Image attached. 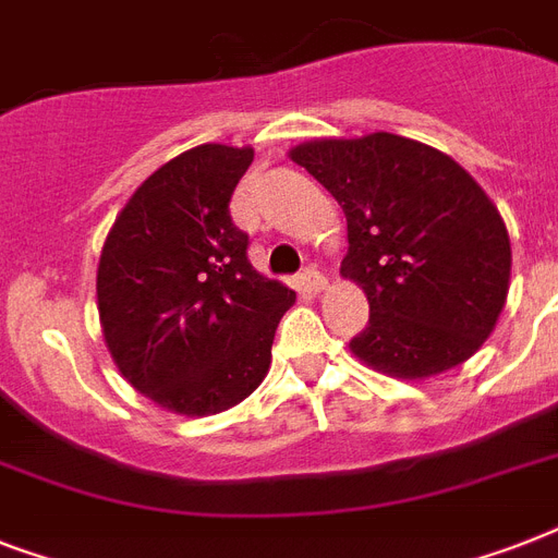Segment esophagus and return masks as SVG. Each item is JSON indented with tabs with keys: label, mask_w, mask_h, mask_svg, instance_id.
Returning a JSON list of instances; mask_svg holds the SVG:
<instances>
[{
	"label": "esophagus",
	"mask_w": 558,
	"mask_h": 558,
	"mask_svg": "<svg viewBox=\"0 0 558 558\" xmlns=\"http://www.w3.org/2000/svg\"><path fill=\"white\" fill-rule=\"evenodd\" d=\"M301 283H304L306 292H315V295L327 289V278H324L322 271L315 269V266H310V269L301 271Z\"/></svg>",
	"instance_id": "34e87169"
}]
</instances>
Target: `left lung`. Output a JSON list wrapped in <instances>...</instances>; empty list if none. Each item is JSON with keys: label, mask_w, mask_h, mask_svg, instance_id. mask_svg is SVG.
Masks as SVG:
<instances>
[{"label": "left lung", "mask_w": 558, "mask_h": 558, "mask_svg": "<svg viewBox=\"0 0 558 558\" xmlns=\"http://www.w3.org/2000/svg\"><path fill=\"white\" fill-rule=\"evenodd\" d=\"M348 217L341 275L371 322L353 356L393 379L463 365L510 292V234L484 187L446 153L393 133L315 138L289 150Z\"/></svg>", "instance_id": "obj_1"}]
</instances>
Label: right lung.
Wrapping results in <instances>:
<instances>
[{"label":"right lung","instance_id":"1","mask_svg":"<svg viewBox=\"0 0 558 558\" xmlns=\"http://www.w3.org/2000/svg\"><path fill=\"white\" fill-rule=\"evenodd\" d=\"M252 147L199 144L161 165L109 228L98 313L112 362L173 414L210 416L269 373L271 341L295 292L248 263L228 202Z\"/></svg>","mask_w":558,"mask_h":558}]
</instances>
